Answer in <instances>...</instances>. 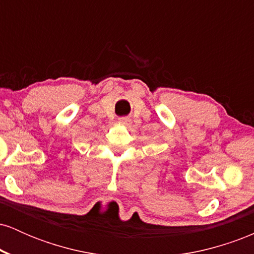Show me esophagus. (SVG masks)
<instances>
[{
    "mask_svg": "<svg viewBox=\"0 0 254 254\" xmlns=\"http://www.w3.org/2000/svg\"><path fill=\"white\" fill-rule=\"evenodd\" d=\"M119 123L123 124V125H129L130 124V119L127 118V117H123L119 119Z\"/></svg>",
    "mask_w": 254,
    "mask_h": 254,
    "instance_id": "obj_1",
    "label": "esophagus"
}]
</instances>
